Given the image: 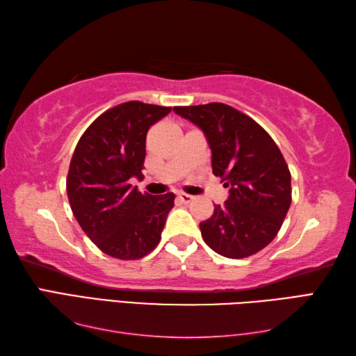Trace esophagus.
<instances>
[{"label": "esophagus", "instance_id": "34e87169", "mask_svg": "<svg viewBox=\"0 0 356 356\" xmlns=\"http://www.w3.org/2000/svg\"><path fill=\"white\" fill-rule=\"evenodd\" d=\"M177 199L180 200V202H184V203H190L194 197L191 194H186V193H177Z\"/></svg>", "mask_w": 356, "mask_h": 356}]
</instances>
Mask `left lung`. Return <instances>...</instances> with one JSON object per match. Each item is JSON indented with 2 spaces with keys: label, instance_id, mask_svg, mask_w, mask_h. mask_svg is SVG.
<instances>
[{
  "label": "left lung",
  "instance_id": "8db88e82",
  "mask_svg": "<svg viewBox=\"0 0 356 356\" xmlns=\"http://www.w3.org/2000/svg\"><path fill=\"white\" fill-rule=\"evenodd\" d=\"M205 133L213 172L229 186L200 223L205 243L228 259L254 255L275 238L292 200L291 172L270 136L254 119L226 104L174 107Z\"/></svg>",
  "mask_w": 356,
  "mask_h": 356
}]
</instances>
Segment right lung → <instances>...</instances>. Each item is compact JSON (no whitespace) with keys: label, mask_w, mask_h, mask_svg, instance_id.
Segmentation results:
<instances>
[{"label":"right lung","mask_w":356,"mask_h":356,"mask_svg":"<svg viewBox=\"0 0 356 356\" xmlns=\"http://www.w3.org/2000/svg\"><path fill=\"white\" fill-rule=\"evenodd\" d=\"M171 107L130 101L107 110L81 136L67 176V195L79 226L104 254L138 260L161 241L176 195L142 194L149 127Z\"/></svg>","instance_id":"right-lung-1"}]
</instances>
